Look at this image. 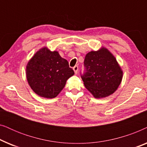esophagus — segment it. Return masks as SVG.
Returning <instances> with one entry per match:
<instances>
[{"label": "esophagus", "mask_w": 147, "mask_h": 147, "mask_svg": "<svg viewBox=\"0 0 147 147\" xmlns=\"http://www.w3.org/2000/svg\"><path fill=\"white\" fill-rule=\"evenodd\" d=\"M73 69H74V72H75V74H78V65L74 66V67H73Z\"/></svg>", "instance_id": "esophagus-1"}]
</instances>
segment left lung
Returning <instances> with one entry per match:
<instances>
[{
  "mask_svg": "<svg viewBox=\"0 0 147 147\" xmlns=\"http://www.w3.org/2000/svg\"><path fill=\"white\" fill-rule=\"evenodd\" d=\"M86 72L82 76L84 84L94 98L108 97L116 91L121 83L123 71L116 57L107 48L86 54Z\"/></svg>",
  "mask_w": 147,
  "mask_h": 147,
  "instance_id": "left-lung-1",
  "label": "left lung"
}]
</instances>
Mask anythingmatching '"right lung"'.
<instances>
[{"label": "right lung", "mask_w": 147, "mask_h": 147, "mask_svg": "<svg viewBox=\"0 0 147 147\" xmlns=\"http://www.w3.org/2000/svg\"><path fill=\"white\" fill-rule=\"evenodd\" d=\"M74 74L67 60L47 47L38 50L26 66L29 86L36 94L45 98H55Z\"/></svg>", "instance_id": "obj_1"}]
</instances>
